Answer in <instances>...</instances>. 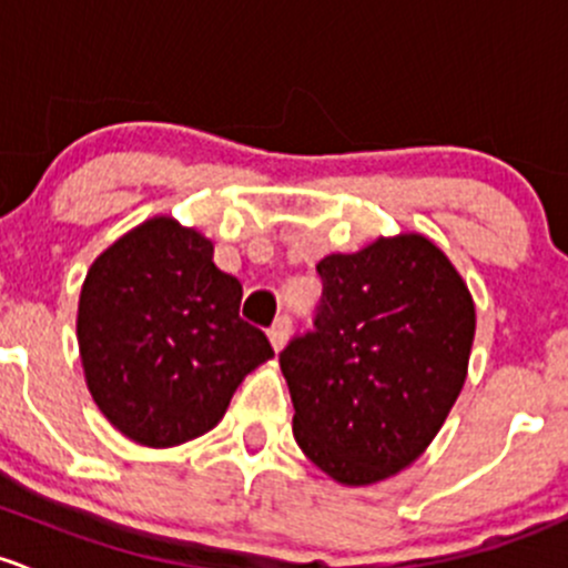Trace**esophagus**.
Returning <instances> with one entry per match:
<instances>
[{
  "instance_id": "obj_1",
  "label": "esophagus",
  "mask_w": 568,
  "mask_h": 568,
  "mask_svg": "<svg viewBox=\"0 0 568 568\" xmlns=\"http://www.w3.org/2000/svg\"><path fill=\"white\" fill-rule=\"evenodd\" d=\"M290 331H292V320L286 317V314H282V317L276 320V323L271 325V331H267V336H271V344H273V349H284V344H286V338H290Z\"/></svg>"
}]
</instances>
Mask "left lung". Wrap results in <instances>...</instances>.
I'll use <instances>...</instances> for the list:
<instances>
[{
	"label": "left lung",
	"mask_w": 568,
	"mask_h": 568,
	"mask_svg": "<svg viewBox=\"0 0 568 568\" xmlns=\"http://www.w3.org/2000/svg\"><path fill=\"white\" fill-rule=\"evenodd\" d=\"M314 327L278 355L292 432L333 481L369 487L426 452L467 377L476 306L424 235L331 254Z\"/></svg>",
	"instance_id": "left-lung-1"
}]
</instances>
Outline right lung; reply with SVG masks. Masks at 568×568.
Listing matches in <instances>:
<instances>
[{"label":"right lung","instance_id":"1","mask_svg":"<svg viewBox=\"0 0 568 568\" xmlns=\"http://www.w3.org/2000/svg\"><path fill=\"white\" fill-rule=\"evenodd\" d=\"M241 297L213 243L169 215L92 262L75 336L87 388L114 429L172 448L224 418L245 374L273 358L265 333L241 320Z\"/></svg>","mask_w":568,"mask_h":568}]
</instances>
